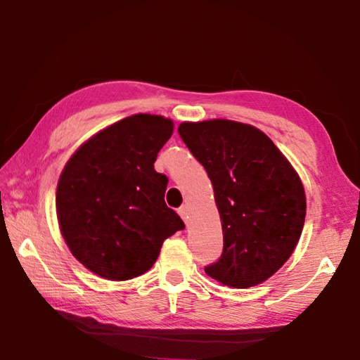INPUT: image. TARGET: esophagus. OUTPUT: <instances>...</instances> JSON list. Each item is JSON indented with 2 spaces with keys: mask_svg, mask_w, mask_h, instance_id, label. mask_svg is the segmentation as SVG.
Masks as SVG:
<instances>
[{
  "mask_svg": "<svg viewBox=\"0 0 360 360\" xmlns=\"http://www.w3.org/2000/svg\"><path fill=\"white\" fill-rule=\"evenodd\" d=\"M178 212H179V216L182 217V221H184V222L187 224V219H188V210H187V206L182 205L181 208L178 210Z\"/></svg>",
  "mask_w": 360,
  "mask_h": 360,
  "instance_id": "1",
  "label": "esophagus"
}]
</instances>
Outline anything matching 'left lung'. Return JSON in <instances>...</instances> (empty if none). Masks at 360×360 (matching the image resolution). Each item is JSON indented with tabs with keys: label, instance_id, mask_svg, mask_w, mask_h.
<instances>
[{
	"label": "left lung",
	"instance_id": "left-lung-1",
	"mask_svg": "<svg viewBox=\"0 0 360 360\" xmlns=\"http://www.w3.org/2000/svg\"><path fill=\"white\" fill-rule=\"evenodd\" d=\"M178 133L208 173L222 221V254L205 266L206 275L235 289L265 281L285 264L302 235L307 200L300 178L252 125L184 122Z\"/></svg>",
	"mask_w": 360,
	"mask_h": 360
}]
</instances>
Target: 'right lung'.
<instances>
[{
    "label": "right lung",
    "instance_id": "obj_1",
    "mask_svg": "<svg viewBox=\"0 0 360 360\" xmlns=\"http://www.w3.org/2000/svg\"><path fill=\"white\" fill-rule=\"evenodd\" d=\"M173 133L162 115L135 114L79 148L57 187V216L72 255L111 281L155 264L168 236L186 227L165 203L168 178L157 155Z\"/></svg>",
    "mask_w": 360,
    "mask_h": 360
}]
</instances>
